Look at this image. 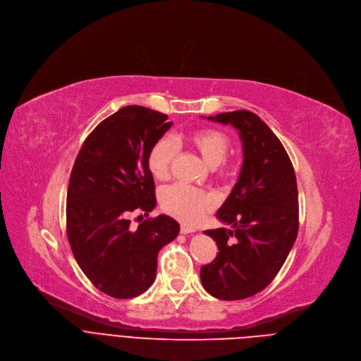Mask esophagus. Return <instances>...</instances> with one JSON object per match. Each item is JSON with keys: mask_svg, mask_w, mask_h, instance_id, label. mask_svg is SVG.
I'll list each match as a JSON object with an SVG mask.
<instances>
[{"mask_svg": "<svg viewBox=\"0 0 361 361\" xmlns=\"http://www.w3.org/2000/svg\"><path fill=\"white\" fill-rule=\"evenodd\" d=\"M180 232H181L183 235H188V233H194V232H195V228H194V227H191V226H187V224H181V227H180Z\"/></svg>", "mask_w": 361, "mask_h": 361, "instance_id": "34e87169", "label": "esophagus"}]
</instances>
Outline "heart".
I'll use <instances>...</instances> for the list:
<instances>
[{
    "instance_id": "b5f03b06",
    "label": "heart",
    "mask_w": 361,
    "mask_h": 361,
    "mask_svg": "<svg viewBox=\"0 0 361 361\" xmlns=\"http://www.w3.org/2000/svg\"><path fill=\"white\" fill-rule=\"evenodd\" d=\"M176 141L185 142L194 148L207 166L217 170L219 174L227 176L231 173V167L224 161L231 148V140L223 130L214 128L195 129L188 134L176 135ZM174 154L176 147L170 138H159L154 142L147 155V166L154 178L167 180L170 177ZM159 203L162 210L173 217L188 224H195L203 219L210 199L200 188L177 183L162 190Z\"/></svg>"
}]
</instances>
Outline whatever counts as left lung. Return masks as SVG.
<instances>
[{
	"instance_id": "left-lung-1",
	"label": "left lung",
	"mask_w": 361,
	"mask_h": 361,
	"mask_svg": "<svg viewBox=\"0 0 361 361\" xmlns=\"http://www.w3.org/2000/svg\"><path fill=\"white\" fill-rule=\"evenodd\" d=\"M209 119L239 130L245 158L238 183L216 214L233 228L204 232L219 253L202 267L200 278L214 298L245 300L274 281L297 239V177L282 142L256 114L233 111Z\"/></svg>"
}]
</instances>
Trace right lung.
Wrapping results in <instances>:
<instances>
[{"instance_id": "add662e5", "label": "right lung", "mask_w": 361, "mask_h": 361, "mask_svg": "<svg viewBox=\"0 0 361 361\" xmlns=\"http://www.w3.org/2000/svg\"><path fill=\"white\" fill-rule=\"evenodd\" d=\"M167 119L144 106L121 108L87 135L71 174L66 232L73 256L97 289L118 300L152 285L159 249L180 232L166 214L135 231L129 220L134 212L148 216L157 204L147 155L173 125Z\"/></svg>"}]
</instances>
